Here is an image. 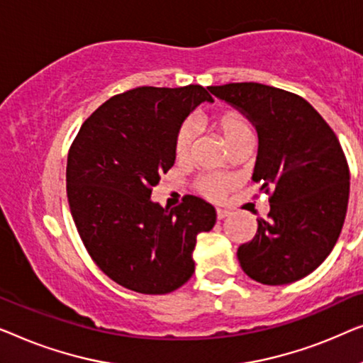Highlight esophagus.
Wrapping results in <instances>:
<instances>
[{
	"mask_svg": "<svg viewBox=\"0 0 363 363\" xmlns=\"http://www.w3.org/2000/svg\"><path fill=\"white\" fill-rule=\"evenodd\" d=\"M230 216V212L227 211V208H217V218L218 220H223V218Z\"/></svg>",
	"mask_w": 363,
	"mask_h": 363,
	"instance_id": "1",
	"label": "esophagus"
}]
</instances>
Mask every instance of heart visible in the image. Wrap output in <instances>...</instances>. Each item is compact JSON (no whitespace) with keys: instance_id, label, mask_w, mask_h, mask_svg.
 Listing matches in <instances>:
<instances>
[{"instance_id":"obj_1","label":"heart","mask_w":363,"mask_h":363,"mask_svg":"<svg viewBox=\"0 0 363 363\" xmlns=\"http://www.w3.org/2000/svg\"><path fill=\"white\" fill-rule=\"evenodd\" d=\"M213 125H216V128L220 133L228 147L233 146L235 143L245 140V138L253 136L248 120L242 113H238V111H222V113H218L213 118ZM196 135L197 125L194 121H184L179 126L174 136V156L177 161H186L191 156L192 143L196 140ZM232 186V177L220 174L202 176L197 181V191L207 199H212V201H220V199L225 197V194L230 191Z\"/></svg>"}]
</instances>
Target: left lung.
Instances as JSON below:
<instances>
[{
  "instance_id": "1",
  "label": "left lung",
  "mask_w": 363,
  "mask_h": 363,
  "mask_svg": "<svg viewBox=\"0 0 363 363\" xmlns=\"http://www.w3.org/2000/svg\"><path fill=\"white\" fill-rule=\"evenodd\" d=\"M247 116L258 133L252 179L269 196L240 267L255 281L279 286L313 273L339 238L350 172L335 133L299 95L257 82L208 86Z\"/></svg>"
}]
</instances>
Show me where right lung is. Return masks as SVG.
<instances>
[{"mask_svg":"<svg viewBox=\"0 0 363 363\" xmlns=\"http://www.w3.org/2000/svg\"><path fill=\"white\" fill-rule=\"evenodd\" d=\"M202 101L201 85L138 86L100 105L70 146L67 199L91 259L115 283L143 294H166L192 277L197 235L217 212L196 196L174 208L151 201L174 164V136Z\"/></svg>","mask_w":363,"mask_h":363,"instance_id":"add662e5","label":"right lung"}]
</instances>
